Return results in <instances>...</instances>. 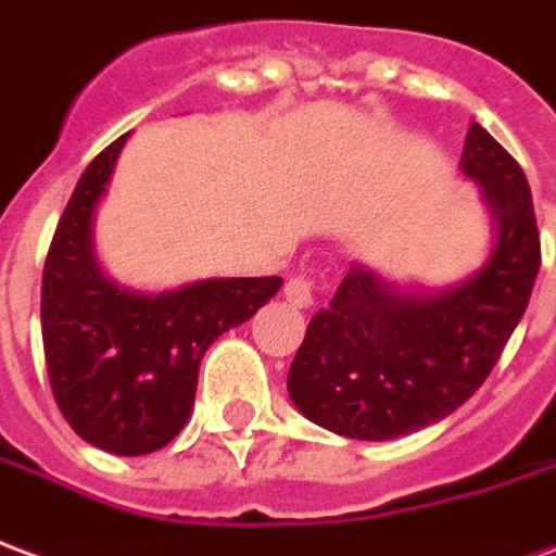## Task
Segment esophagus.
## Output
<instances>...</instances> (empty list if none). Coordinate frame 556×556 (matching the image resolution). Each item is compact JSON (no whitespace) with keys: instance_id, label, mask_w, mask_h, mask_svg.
Wrapping results in <instances>:
<instances>
[{"instance_id":"34e87169","label":"esophagus","mask_w":556,"mask_h":556,"mask_svg":"<svg viewBox=\"0 0 556 556\" xmlns=\"http://www.w3.org/2000/svg\"><path fill=\"white\" fill-rule=\"evenodd\" d=\"M283 295L293 307H311L314 305V283L307 281L305 275H295L283 283Z\"/></svg>"}]
</instances>
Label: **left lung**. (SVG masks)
Here are the masks:
<instances>
[{"label": "left lung", "mask_w": 556, "mask_h": 556, "mask_svg": "<svg viewBox=\"0 0 556 556\" xmlns=\"http://www.w3.org/2000/svg\"><path fill=\"white\" fill-rule=\"evenodd\" d=\"M459 168L492 216L489 257L441 290L400 287L355 263L314 314L287 376L290 400L317 427L391 441L439 424L477 394L525 317L542 263L528 177L480 124Z\"/></svg>", "instance_id": "obj_1"}]
</instances>
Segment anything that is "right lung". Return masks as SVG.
Segmentation results:
<instances>
[{
  "label": "right lung",
  "mask_w": 556,
  "mask_h": 556,
  "mask_svg": "<svg viewBox=\"0 0 556 556\" xmlns=\"http://www.w3.org/2000/svg\"><path fill=\"white\" fill-rule=\"evenodd\" d=\"M127 136L112 141L73 189L52 237L40 328L52 394L73 432L115 456H144L192 415L204 352L281 290V278H206L141 293L97 261L94 216Z\"/></svg>",
  "instance_id": "right-lung-1"
}]
</instances>
